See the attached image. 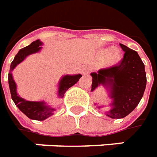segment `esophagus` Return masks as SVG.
Wrapping results in <instances>:
<instances>
[{
	"mask_svg": "<svg viewBox=\"0 0 157 157\" xmlns=\"http://www.w3.org/2000/svg\"><path fill=\"white\" fill-rule=\"evenodd\" d=\"M84 71H85V73H87V72L89 71V70H88L87 68H85V69H84Z\"/></svg>",
	"mask_w": 157,
	"mask_h": 157,
	"instance_id": "1",
	"label": "esophagus"
}]
</instances>
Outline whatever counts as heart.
Returning a JSON list of instances; mask_svg holds the SVG:
<instances>
[{
  "mask_svg": "<svg viewBox=\"0 0 157 157\" xmlns=\"http://www.w3.org/2000/svg\"><path fill=\"white\" fill-rule=\"evenodd\" d=\"M103 53L105 55L109 54V58L111 62H117L121 58V52L116 48H107Z\"/></svg>",
  "mask_w": 157,
  "mask_h": 157,
  "instance_id": "obj_1",
  "label": "heart"
}]
</instances>
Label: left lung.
<instances>
[{
	"label": "left lung",
	"mask_w": 157,
	"mask_h": 157,
	"mask_svg": "<svg viewBox=\"0 0 157 157\" xmlns=\"http://www.w3.org/2000/svg\"><path fill=\"white\" fill-rule=\"evenodd\" d=\"M124 51L121 62L110 67L102 68L91 73V91L100 84L110 86L113 109L107 112L112 118L128 115L137 107L143 96L147 84L145 66L136 51L120 44ZM100 108V107H99Z\"/></svg>",
	"instance_id": "8db88e82"
}]
</instances>
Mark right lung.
<instances>
[{
    "mask_svg": "<svg viewBox=\"0 0 157 157\" xmlns=\"http://www.w3.org/2000/svg\"><path fill=\"white\" fill-rule=\"evenodd\" d=\"M42 43L39 39L36 41L31 43L29 46L23 48L22 49L19 51L17 54L15 55V58L13 60L10 65V71H11L16 66L22 62L28 55L39 52L41 48ZM10 71L8 75V81H9L10 90L11 98L15 105L20 109V111H22L28 118L34 120H44L47 118H48L52 114V112L55 110L54 109L50 108L44 105V102H34V101H27L22 98L19 97L16 93V85L13 80L11 72ZM81 77V75H75V76H63L59 83V90H58V96L60 98L63 97L65 92L71 86L79 81V79Z\"/></svg>",
    "mask_w": 157,
    "mask_h": 157,
    "instance_id": "obj_1",
    "label": "right lung"
}]
</instances>
